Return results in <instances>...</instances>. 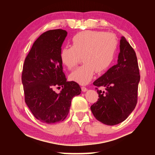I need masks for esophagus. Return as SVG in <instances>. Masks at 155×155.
Returning <instances> with one entry per match:
<instances>
[{
  "label": "esophagus",
  "instance_id": "esophagus-1",
  "mask_svg": "<svg viewBox=\"0 0 155 155\" xmlns=\"http://www.w3.org/2000/svg\"><path fill=\"white\" fill-rule=\"evenodd\" d=\"M81 90L83 91V92H85V91H87V88L85 87H81Z\"/></svg>",
  "mask_w": 155,
  "mask_h": 155
}]
</instances>
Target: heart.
I'll list each match as a JSON object with an SVG mask.
<instances>
[{
  "label": "heart",
  "mask_w": 155,
  "mask_h": 155,
  "mask_svg": "<svg viewBox=\"0 0 155 155\" xmlns=\"http://www.w3.org/2000/svg\"><path fill=\"white\" fill-rule=\"evenodd\" d=\"M72 46L64 47L59 57L68 70L77 66L83 57V65L73 71L70 78L81 85H86L97 73H103L111 65L117 42L111 34L92 31L78 33L72 39Z\"/></svg>",
  "instance_id": "1"
}]
</instances>
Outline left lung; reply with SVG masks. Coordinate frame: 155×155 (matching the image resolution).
<instances>
[{
  "label": "left lung",
  "instance_id": "obj_1",
  "mask_svg": "<svg viewBox=\"0 0 155 155\" xmlns=\"http://www.w3.org/2000/svg\"><path fill=\"white\" fill-rule=\"evenodd\" d=\"M117 64L94 82L96 87L103 86L106 91L96 88L99 98L91 106V111L96 120L109 126L124 121L137 102L140 76L137 56L123 36Z\"/></svg>",
  "mask_w": 155,
  "mask_h": 155
}]
</instances>
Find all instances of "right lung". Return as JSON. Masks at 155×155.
I'll use <instances>...</instances> for the list:
<instances>
[{
    "instance_id": "right-lung-1",
    "label": "right lung",
    "mask_w": 155,
    "mask_h": 155,
    "mask_svg": "<svg viewBox=\"0 0 155 155\" xmlns=\"http://www.w3.org/2000/svg\"><path fill=\"white\" fill-rule=\"evenodd\" d=\"M62 29L44 33L33 44L25 60L22 74L25 103L35 118L45 124L64 121L74 96L81 89L74 81H67L59 54L67 36ZM62 87L59 93L56 88Z\"/></svg>"
}]
</instances>
